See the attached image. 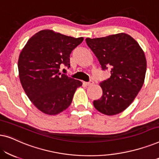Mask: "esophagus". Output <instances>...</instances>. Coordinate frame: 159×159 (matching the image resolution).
<instances>
[{"mask_svg":"<svg viewBox=\"0 0 159 159\" xmlns=\"http://www.w3.org/2000/svg\"><path fill=\"white\" fill-rule=\"evenodd\" d=\"M93 83H94V82L93 81V80H90V81L89 82H83V84L84 86H89V85H91V84H93Z\"/></svg>","mask_w":159,"mask_h":159,"instance_id":"esophagus-1","label":"esophagus"}]
</instances>
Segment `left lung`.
Segmentation results:
<instances>
[{"instance_id": "obj_1", "label": "left lung", "mask_w": 159, "mask_h": 159, "mask_svg": "<svg viewBox=\"0 0 159 159\" xmlns=\"http://www.w3.org/2000/svg\"><path fill=\"white\" fill-rule=\"evenodd\" d=\"M85 40L102 70L111 69L110 78L100 83L103 95L93 105L103 114H119L132 103L144 82L147 66L144 52L125 33Z\"/></svg>"}]
</instances>
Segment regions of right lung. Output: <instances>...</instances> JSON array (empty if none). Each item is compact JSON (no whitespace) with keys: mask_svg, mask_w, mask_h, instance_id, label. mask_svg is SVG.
I'll return each instance as SVG.
<instances>
[{"mask_svg":"<svg viewBox=\"0 0 159 159\" xmlns=\"http://www.w3.org/2000/svg\"><path fill=\"white\" fill-rule=\"evenodd\" d=\"M83 38H75L44 30L34 34L19 55L18 69L22 88L32 103L49 115L70 106L82 82L60 72L70 67V54Z\"/></svg>","mask_w":159,"mask_h":159,"instance_id":"obj_1","label":"right lung"}]
</instances>
